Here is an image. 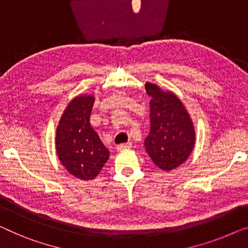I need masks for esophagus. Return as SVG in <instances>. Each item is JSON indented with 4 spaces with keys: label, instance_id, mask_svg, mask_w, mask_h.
<instances>
[{
    "label": "esophagus",
    "instance_id": "obj_1",
    "mask_svg": "<svg viewBox=\"0 0 248 248\" xmlns=\"http://www.w3.org/2000/svg\"><path fill=\"white\" fill-rule=\"evenodd\" d=\"M131 146H132L131 142H127V143H124V144H120V145H117V146H116V150H117V151L127 150V149H130Z\"/></svg>",
    "mask_w": 248,
    "mask_h": 248
}]
</instances>
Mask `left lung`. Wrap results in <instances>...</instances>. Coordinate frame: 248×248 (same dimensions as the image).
<instances>
[{"mask_svg": "<svg viewBox=\"0 0 248 248\" xmlns=\"http://www.w3.org/2000/svg\"><path fill=\"white\" fill-rule=\"evenodd\" d=\"M150 99V133L144 141L146 153L163 171L184 164L196 143L195 125L184 103L171 91L145 82Z\"/></svg>", "mask_w": 248, "mask_h": 248, "instance_id": "left-lung-1", "label": "left lung"}]
</instances>
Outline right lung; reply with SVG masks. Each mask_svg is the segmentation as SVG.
<instances>
[{"mask_svg": "<svg viewBox=\"0 0 248 248\" xmlns=\"http://www.w3.org/2000/svg\"><path fill=\"white\" fill-rule=\"evenodd\" d=\"M95 96L80 94L64 108L56 131V152L63 168L80 180H94L109 159V151L91 126Z\"/></svg>", "mask_w": 248, "mask_h": 248, "instance_id": "right-lung-1", "label": "right lung"}]
</instances>
